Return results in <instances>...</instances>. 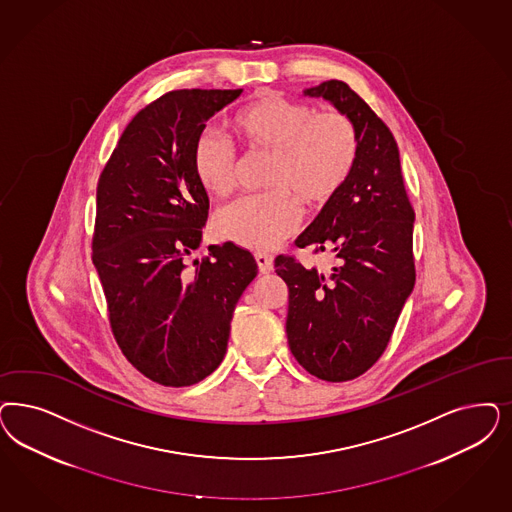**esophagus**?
Instances as JSON below:
<instances>
[{
    "label": "esophagus",
    "mask_w": 512,
    "mask_h": 512,
    "mask_svg": "<svg viewBox=\"0 0 512 512\" xmlns=\"http://www.w3.org/2000/svg\"><path fill=\"white\" fill-rule=\"evenodd\" d=\"M255 261L261 274H270L274 270V259L268 253H255Z\"/></svg>",
    "instance_id": "1"
}]
</instances>
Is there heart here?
<instances>
[{"mask_svg":"<svg viewBox=\"0 0 512 512\" xmlns=\"http://www.w3.org/2000/svg\"><path fill=\"white\" fill-rule=\"evenodd\" d=\"M249 151L268 153V193L244 196L215 215V232L247 249H272L299 229L302 210L325 204L352 172L357 138L338 111L282 96H263L232 119ZM193 172L206 193L227 196L236 185L238 157L227 138L204 130L193 147Z\"/></svg>","mask_w":512,"mask_h":512,"instance_id":"b5f03b06","label":"heart"}]
</instances>
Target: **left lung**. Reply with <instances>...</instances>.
<instances>
[{
  "mask_svg": "<svg viewBox=\"0 0 512 512\" xmlns=\"http://www.w3.org/2000/svg\"><path fill=\"white\" fill-rule=\"evenodd\" d=\"M302 94L327 100L352 123L357 153L344 185L295 242L333 253L335 265L319 272L278 255L274 266L289 287L291 353L319 380L346 382L384 353L414 289V210L395 138L365 100L335 79Z\"/></svg>",
  "mask_w": 512,
  "mask_h": 512,
  "instance_id": "8db88e82",
  "label": "left lung"
}]
</instances>
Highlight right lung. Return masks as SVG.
<instances>
[{
  "instance_id": "right-lung-1",
  "label": "right lung",
  "mask_w": 512,
  "mask_h": 512,
  "mask_svg": "<svg viewBox=\"0 0 512 512\" xmlns=\"http://www.w3.org/2000/svg\"><path fill=\"white\" fill-rule=\"evenodd\" d=\"M242 89L174 90L124 128L96 191L92 263L124 357L149 380L183 388L223 361L230 321L257 276L232 242L200 247L210 200L193 172L206 123Z\"/></svg>"
}]
</instances>
